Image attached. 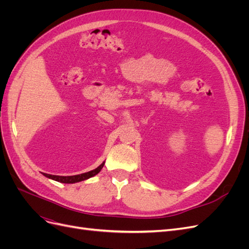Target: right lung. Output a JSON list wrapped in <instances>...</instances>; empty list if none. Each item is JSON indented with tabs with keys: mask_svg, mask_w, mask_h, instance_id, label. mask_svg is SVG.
<instances>
[{
	"mask_svg": "<svg viewBox=\"0 0 249 249\" xmlns=\"http://www.w3.org/2000/svg\"><path fill=\"white\" fill-rule=\"evenodd\" d=\"M104 164H105V162H103L99 167L91 170V171H88V172H85V173H81V175H77V176L62 177V176H52V175H48V173H43V176L51 178V179L57 180V182H60V183L73 184V183H78V182H81V180H85L87 178H90L94 177L95 175H97V173H99L102 170V168L104 167Z\"/></svg>",
	"mask_w": 249,
	"mask_h": 249,
	"instance_id": "1",
	"label": "right lung"
}]
</instances>
